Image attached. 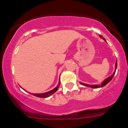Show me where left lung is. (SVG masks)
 Returning a JSON list of instances; mask_svg holds the SVG:
<instances>
[{
  "mask_svg": "<svg viewBox=\"0 0 128 128\" xmlns=\"http://www.w3.org/2000/svg\"><path fill=\"white\" fill-rule=\"evenodd\" d=\"M100 37L101 38H102V36H100ZM102 39H103L104 41H106V40H105L104 38H102ZM117 62H116V63H115V72H114V74H113L112 76H110V77H108V78H106V79H105V80H104L102 82H101V84H86V83H83V82H80L81 83V84H82L83 86H88V87H90V88H102V87L104 86L106 84H108V82H109L111 80H112V78H114V75H115V71H116V69H117Z\"/></svg>",
  "mask_w": 128,
  "mask_h": 128,
  "instance_id": "8db88e82",
  "label": "left lung"
}]
</instances>
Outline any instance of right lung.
Listing matches in <instances>:
<instances>
[{
  "instance_id": "1",
  "label": "right lung",
  "mask_w": 128,
  "mask_h": 128,
  "mask_svg": "<svg viewBox=\"0 0 128 128\" xmlns=\"http://www.w3.org/2000/svg\"><path fill=\"white\" fill-rule=\"evenodd\" d=\"M60 85V81H59V83L57 85V86H56V88H54L52 89V90H50V91H48L47 92H46V93H42V94H31V93L30 94H32L33 96H36V97H38V98H48V97L51 96V95H52L54 93H55V92L58 90V89Z\"/></svg>"
}]
</instances>
